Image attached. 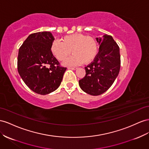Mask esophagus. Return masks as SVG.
I'll return each mask as SVG.
<instances>
[{
	"mask_svg": "<svg viewBox=\"0 0 149 149\" xmlns=\"http://www.w3.org/2000/svg\"><path fill=\"white\" fill-rule=\"evenodd\" d=\"M68 69L69 70H76V69H77V68H68Z\"/></svg>",
	"mask_w": 149,
	"mask_h": 149,
	"instance_id": "esophagus-1",
	"label": "esophagus"
}]
</instances>
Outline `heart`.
I'll list each match as a JSON object with an SVG mask.
<instances>
[{
	"label": "heart",
	"instance_id": "b5f03b06",
	"mask_svg": "<svg viewBox=\"0 0 149 149\" xmlns=\"http://www.w3.org/2000/svg\"><path fill=\"white\" fill-rule=\"evenodd\" d=\"M62 42L54 41L52 43V53L59 61H64L72 51L73 55L64 63L65 65H78L82 63L88 64L95 58L98 53V43L91 36L75 33L64 36Z\"/></svg>",
	"mask_w": 149,
	"mask_h": 149
}]
</instances>
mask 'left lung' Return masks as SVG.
Instances as JSON below:
<instances>
[{"mask_svg":"<svg viewBox=\"0 0 149 149\" xmlns=\"http://www.w3.org/2000/svg\"><path fill=\"white\" fill-rule=\"evenodd\" d=\"M99 52L93 61L84 68L86 75L79 81L85 93L97 96L107 91L117 78L120 68V48L111 36L96 38Z\"/></svg>","mask_w":149,"mask_h":149,"instance_id":"left-lung-1","label":"left lung"}]
</instances>
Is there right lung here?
I'll list each match as a JSON object with an SVG mask.
<instances>
[{
	"instance_id": "add662e5",
	"label": "right lung",
	"mask_w": 149,
	"mask_h": 149,
	"mask_svg": "<svg viewBox=\"0 0 149 149\" xmlns=\"http://www.w3.org/2000/svg\"><path fill=\"white\" fill-rule=\"evenodd\" d=\"M54 40L48 31L30 34L19 49L17 70L23 81L35 93L45 95L57 90L66 68L51 51Z\"/></svg>"
}]
</instances>
